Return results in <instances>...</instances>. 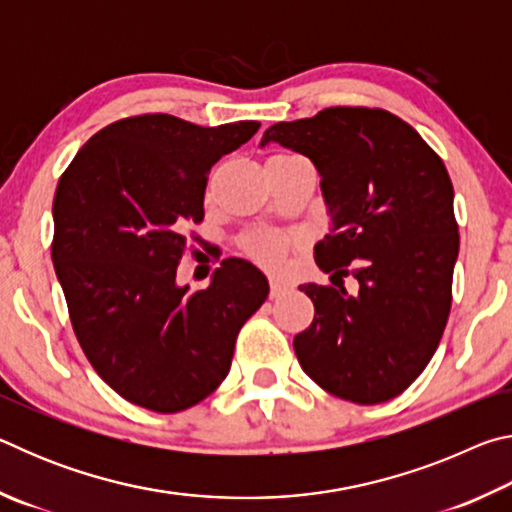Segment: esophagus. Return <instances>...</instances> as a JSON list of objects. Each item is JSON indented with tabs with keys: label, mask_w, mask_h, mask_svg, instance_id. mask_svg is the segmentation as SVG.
I'll use <instances>...</instances> for the list:
<instances>
[{
	"label": "esophagus",
	"mask_w": 512,
	"mask_h": 512,
	"mask_svg": "<svg viewBox=\"0 0 512 512\" xmlns=\"http://www.w3.org/2000/svg\"><path fill=\"white\" fill-rule=\"evenodd\" d=\"M268 287H271V298L275 300V298H282L284 293H289V284H284V282H280V280H271L268 282Z\"/></svg>",
	"instance_id": "esophagus-1"
}]
</instances>
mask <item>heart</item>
<instances>
[{
    "label": "heart",
    "instance_id": "obj_1",
    "mask_svg": "<svg viewBox=\"0 0 512 512\" xmlns=\"http://www.w3.org/2000/svg\"><path fill=\"white\" fill-rule=\"evenodd\" d=\"M289 244H291L289 237L277 235V232H266V230L250 232V235L241 239V246H244L246 255L253 257L257 264L271 268V271H275V268H280L284 264Z\"/></svg>",
    "mask_w": 512,
    "mask_h": 512
}]
</instances>
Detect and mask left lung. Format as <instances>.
Segmentation results:
<instances>
[{
    "label": "left lung",
    "instance_id": "left-lung-1",
    "mask_svg": "<svg viewBox=\"0 0 512 512\" xmlns=\"http://www.w3.org/2000/svg\"><path fill=\"white\" fill-rule=\"evenodd\" d=\"M320 173L332 228L314 248L332 284H302L314 320L293 339L302 370L341 400L379 404L427 368L452 309L454 187L440 155L393 112L325 108L266 128ZM345 276L358 280L348 294Z\"/></svg>",
    "mask_w": 512,
    "mask_h": 512
}]
</instances>
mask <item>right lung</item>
<instances>
[{
    "instance_id": "1",
    "label": "right lung",
    "mask_w": 512,
    "mask_h": 512,
    "mask_svg": "<svg viewBox=\"0 0 512 512\" xmlns=\"http://www.w3.org/2000/svg\"><path fill=\"white\" fill-rule=\"evenodd\" d=\"M259 121L196 126L173 115L126 117L85 142L58 180L51 259L69 320L99 377L131 404L178 413L228 377L239 329L264 305V273L228 257L207 289L176 271L201 241L212 164Z\"/></svg>"
}]
</instances>
